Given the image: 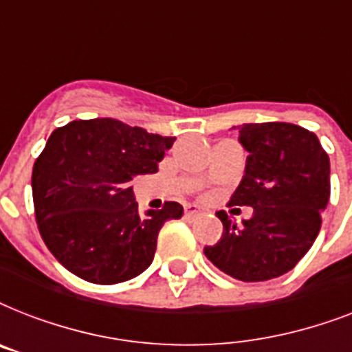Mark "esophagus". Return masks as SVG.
Segmentation results:
<instances>
[{"label":"esophagus","instance_id":"esophagus-1","mask_svg":"<svg viewBox=\"0 0 352 352\" xmlns=\"http://www.w3.org/2000/svg\"><path fill=\"white\" fill-rule=\"evenodd\" d=\"M184 214H186L188 217H195V215H201V208H199L197 204H186Z\"/></svg>","mask_w":352,"mask_h":352}]
</instances>
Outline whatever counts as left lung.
Wrapping results in <instances>:
<instances>
[{"label": "left lung", "instance_id": "1", "mask_svg": "<svg viewBox=\"0 0 352 352\" xmlns=\"http://www.w3.org/2000/svg\"><path fill=\"white\" fill-rule=\"evenodd\" d=\"M245 175L230 197L252 206L243 225L217 212L223 237L204 256L241 281H267L296 267L318 237L331 195L329 155L312 131L287 122L243 124Z\"/></svg>", "mask_w": 352, "mask_h": 352}]
</instances>
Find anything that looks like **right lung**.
Masks as SVG:
<instances>
[{
	"mask_svg": "<svg viewBox=\"0 0 352 352\" xmlns=\"http://www.w3.org/2000/svg\"><path fill=\"white\" fill-rule=\"evenodd\" d=\"M173 142L115 118L52 131L32 168V199L41 239L69 272L115 285L151 265L160 228L184 210L170 201L140 215L131 181L157 173Z\"/></svg>",
	"mask_w": 352,
	"mask_h": 352,
	"instance_id": "1",
	"label": "right lung"
}]
</instances>
